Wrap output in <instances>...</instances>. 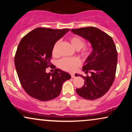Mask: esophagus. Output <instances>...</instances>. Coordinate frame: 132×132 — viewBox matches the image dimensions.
I'll return each mask as SVG.
<instances>
[{
    "instance_id": "obj_1",
    "label": "esophagus",
    "mask_w": 132,
    "mask_h": 132,
    "mask_svg": "<svg viewBox=\"0 0 132 132\" xmlns=\"http://www.w3.org/2000/svg\"><path fill=\"white\" fill-rule=\"evenodd\" d=\"M71 78H75V75H74V74H71Z\"/></svg>"
}]
</instances>
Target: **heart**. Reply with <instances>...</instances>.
I'll use <instances>...</instances> for the list:
<instances>
[{
    "mask_svg": "<svg viewBox=\"0 0 132 132\" xmlns=\"http://www.w3.org/2000/svg\"><path fill=\"white\" fill-rule=\"evenodd\" d=\"M69 42L71 46L73 47L76 50L79 51L82 48L84 45V41L82 38L78 36H72L69 37ZM60 42H56L54 43L52 48V55L53 56H56L58 54V46ZM81 54L82 56L84 57H87L90 54V50L89 48H85L82 50ZM81 64V61L77 57L72 58H63L57 62V65L63 70L73 72L78 68Z\"/></svg>",
    "mask_w": 132,
    "mask_h": 132,
    "instance_id": "1",
    "label": "heart"
}]
</instances>
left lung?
<instances>
[{"instance_id": "obj_1", "label": "left lung", "mask_w": 132, "mask_h": 132, "mask_svg": "<svg viewBox=\"0 0 132 132\" xmlns=\"http://www.w3.org/2000/svg\"><path fill=\"white\" fill-rule=\"evenodd\" d=\"M72 33L87 40L91 44L92 51L87 57L82 67L84 76L76 74L75 76L84 79V84L76 89L77 94L82 98L95 100L102 97L112 85L117 64V51L111 37L95 27L72 29Z\"/></svg>"}]
</instances>
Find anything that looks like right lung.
<instances>
[{"mask_svg":"<svg viewBox=\"0 0 132 132\" xmlns=\"http://www.w3.org/2000/svg\"><path fill=\"white\" fill-rule=\"evenodd\" d=\"M69 29L37 28L21 40L15 56V66L25 91L35 99L48 101L61 93L62 86L71 75L60 69L46 72L54 43ZM56 68V67H55Z\"/></svg>","mask_w":132,"mask_h":132,"instance_id":"add662e5","label":"right lung"}]
</instances>
